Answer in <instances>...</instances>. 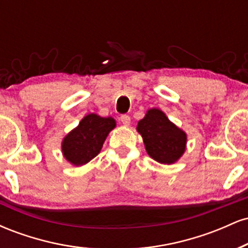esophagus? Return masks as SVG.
Wrapping results in <instances>:
<instances>
[{"label": "esophagus", "mask_w": 248, "mask_h": 248, "mask_svg": "<svg viewBox=\"0 0 248 248\" xmlns=\"http://www.w3.org/2000/svg\"><path fill=\"white\" fill-rule=\"evenodd\" d=\"M120 121L122 122L124 126H129L130 124V116L129 115H121Z\"/></svg>", "instance_id": "34e87169"}]
</instances>
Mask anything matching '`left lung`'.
Here are the masks:
<instances>
[{
  "instance_id": "8db88e82",
  "label": "left lung",
  "mask_w": 248,
  "mask_h": 248,
  "mask_svg": "<svg viewBox=\"0 0 248 248\" xmlns=\"http://www.w3.org/2000/svg\"><path fill=\"white\" fill-rule=\"evenodd\" d=\"M136 129L142 135L148 155L158 163H175L186 152V134L158 108L148 110Z\"/></svg>"
}]
</instances>
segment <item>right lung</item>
<instances>
[{
  "label": "right lung",
  "mask_w": 248,
  "mask_h": 248,
  "mask_svg": "<svg viewBox=\"0 0 248 248\" xmlns=\"http://www.w3.org/2000/svg\"><path fill=\"white\" fill-rule=\"evenodd\" d=\"M116 122L113 118L94 114L85 116L62 142L64 157L73 166H84L100 153L102 144Z\"/></svg>",
  "instance_id": "obj_1"
}]
</instances>
